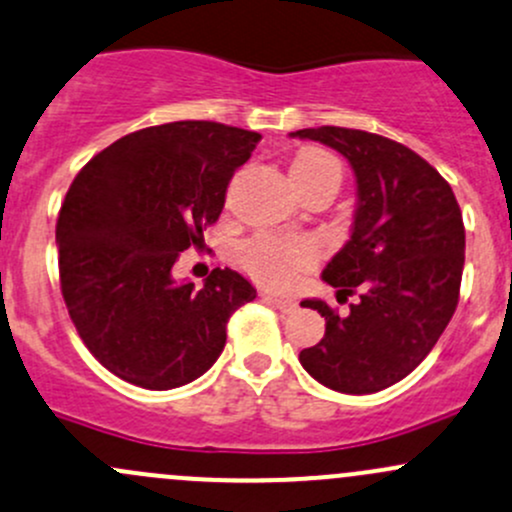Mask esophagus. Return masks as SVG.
I'll return each instance as SVG.
<instances>
[{"label":"esophagus","mask_w":512,"mask_h":512,"mask_svg":"<svg viewBox=\"0 0 512 512\" xmlns=\"http://www.w3.org/2000/svg\"><path fill=\"white\" fill-rule=\"evenodd\" d=\"M262 299L270 301L272 306H277V309L284 311V314H292V311H297V306H299L292 297H279V294H270V292L262 294Z\"/></svg>","instance_id":"34e87169"}]
</instances>
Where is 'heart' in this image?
<instances>
[{
  "instance_id": "1",
  "label": "heart",
  "mask_w": 512,
  "mask_h": 512,
  "mask_svg": "<svg viewBox=\"0 0 512 512\" xmlns=\"http://www.w3.org/2000/svg\"><path fill=\"white\" fill-rule=\"evenodd\" d=\"M294 186L304 188L319 181H341V166L326 154L324 149L306 147L301 149L289 166ZM319 257V250L306 238H274V235H260V238L245 242L238 252L240 267L262 284L282 287L289 284L299 272L309 270Z\"/></svg>"
}]
</instances>
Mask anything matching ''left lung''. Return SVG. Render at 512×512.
Masks as SVG:
<instances>
[{"label":"left lung","instance_id":"obj_1","mask_svg":"<svg viewBox=\"0 0 512 512\" xmlns=\"http://www.w3.org/2000/svg\"><path fill=\"white\" fill-rule=\"evenodd\" d=\"M348 159L358 203L351 240L324 277L336 297H351L346 316L326 301L301 306L326 316V333L299 353L321 385L370 395L412 373L444 333L459 304L466 233L451 186L405 144L346 127L297 129Z\"/></svg>","mask_w":512,"mask_h":512}]
</instances>
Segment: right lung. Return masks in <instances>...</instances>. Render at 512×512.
Segmentation results:
<instances>
[{"instance_id": "right-lung-1", "label": "right lung", "mask_w": 512, "mask_h": 512, "mask_svg": "<svg viewBox=\"0 0 512 512\" xmlns=\"http://www.w3.org/2000/svg\"><path fill=\"white\" fill-rule=\"evenodd\" d=\"M260 139L220 122H169L117 139L73 179L56 223L61 292L88 351L117 378L144 390L193 383L223 353L233 311L257 297L228 267L201 289L171 267L218 220Z\"/></svg>"}]
</instances>
